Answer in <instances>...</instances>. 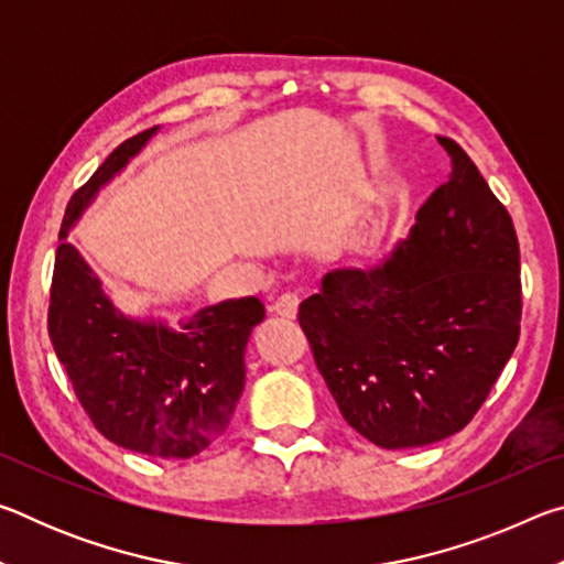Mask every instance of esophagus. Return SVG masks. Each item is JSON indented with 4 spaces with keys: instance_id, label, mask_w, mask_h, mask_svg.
<instances>
[{
    "instance_id": "obj_1",
    "label": "esophagus",
    "mask_w": 564,
    "mask_h": 564,
    "mask_svg": "<svg viewBox=\"0 0 564 564\" xmlns=\"http://www.w3.org/2000/svg\"><path fill=\"white\" fill-rule=\"evenodd\" d=\"M299 305H301L299 295H295V293H283L281 299H275V303L271 305V313H273V316H281V318L293 321L295 316H299Z\"/></svg>"
}]
</instances>
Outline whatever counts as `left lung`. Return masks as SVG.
Here are the masks:
<instances>
[{
	"mask_svg": "<svg viewBox=\"0 0 564 564\" xmlns=\"http://www.w3.org/2000/svg\"><path fill=\"white\" fill-rule=\"evenodd\" d=\"M453 174L410 238L368 271H333L299 323L340 415L386 451L431 445L470 423L520 340L512 218L457 141Z\"/></svg>",
	"mask_w": 564,
	"mask_h": 564,
	"instance_id": "1",
	"label": "left lung"
}]
</instances>
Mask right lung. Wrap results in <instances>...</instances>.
Wrapping results in <instances>:
<instances>
[{"mask_svg":"<svg viewBox=\"0 0 564 564\" xmlns=\"http://www.w3.org/2000/svg\"><path fill=\"white\" fill-rule=\"evenodd\" d=\"M147 129L119 144L66 206L54 259L46 328L74 395L94 427L127 451L186 460L226 431L241 398L243 352L263 321L259 299L198 311L178 330L127 318L64 241L97 188L147 144Z\"/></svg>","mask_w":564,"mask_h":564,"instance_id":"add662e5","label":"right lung"}]
</instances>
